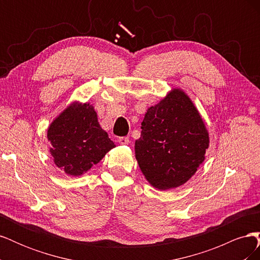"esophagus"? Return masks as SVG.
I'll return each instance as SVG.
<instances>
[{
    "instance_id": "esophagus-1",
    "label": "esophagus",
    "mask_w": 260,
    "mask_h": 260,
    "mask_svg": "<svg viewBox=\"0 0 260 260\" xmlns=\"http://www.w3.org/2000/svg\"><path fill=\"white\" fill-rule=\"evenodd\" d=\"M118 142H119L122 145H127V144H129V138L128 137H121V138L118 139Z\"/></svg>"
}]
</instances>
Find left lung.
<instances>
[{"mask_svg": "<svg viewBox=\"0 0 260 260\" xmlns=\"http://www.w3.org/2000/svg\"><path fill=\"white\" fill-rule=\"evenodd\" d=\"M136 158L149 184L161 191L184 184L205 160L209 135L187 94L172 89L144 116Z\"/></svg>", "mask_w": 260, "mask_h": 260, "instance_id": "8db88e82", "label": "left lung"}]
</instances>
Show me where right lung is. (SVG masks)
<instances>
[{
	"instance_id": "1",
	"label": "right lung",
	"mask_w": 260,
	"mask_h": 260,
	"mask_svg": "<svg viewBox=\"0 0 260 260\" xmlns=\"http://www.w3.org/2000/svg\"><path fill=\"white\" fill-rule=\"evenodd\" d=\"M48 139L54 164L74 177L83 175L116 146L101 128L94 107L79 102L70 104L52 121Z\"/></svg>"
}]
</instances>
